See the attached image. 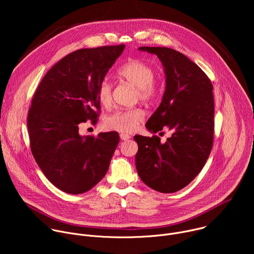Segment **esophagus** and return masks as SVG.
<instances>
[{"label":"esophagus","instance_id":"obj_1","mask_svg":"<svg viewBox=\"0 0 254 254\" xmlns=\"http://www.w3.org/2000/svg\"><path fill=\"white\" fill-rule=\"evenodd\" d=\"M120 136H121L122 140H127L128 138H130V135L127 134V133H125V132H122V133L120 134Z\"/></svg>","mask_w":254,"mask_h":254}]
</instances>
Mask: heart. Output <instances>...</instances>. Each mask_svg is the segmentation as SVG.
<instances>
[{"label":"heart","instance_id":"obj_1","mask_svg":"<svg viewBox=\"0 0 254 254\" xmlns=\"http://www.w3.org/2000/svg\"><path fill=\"white\" fill-rule=\"evenodd\" d=\"M119 76L136 88L137 98L144 102L155 100L159 94V88L155 83L156 72L147 62L131 59L119 68ZM96 96L99 103L107 107L113 100V83L103 78L97 85ZM143 120V112L140 108L118 110L106 117L104 123L108 128L124 132L133 131Z\"/></svg>","mask_w":254,"mask_h":254}]
</instances>
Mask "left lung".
Masks as SVG:
<instances>
[{
  "mask_svg": "<svg viewBox=\"0 0 254 254\" xmlns=\"http://www.w3.org/2000/svg\"><path fill=\"white\" fill-rule=\"evenodd\" d=\"M156 54L166 73V90L146 127L172 130L162 142L158 135H134L135 167L142 182L161 193L186 187L203 169L214 136L213 85L205 72L187 56L167 47H139Z\"/></svg>",
  "mask_w": 254,
  "mask_h": 254,
  "instance_id": "8db88e82",
  "label": "left lung"
}]
</instances>
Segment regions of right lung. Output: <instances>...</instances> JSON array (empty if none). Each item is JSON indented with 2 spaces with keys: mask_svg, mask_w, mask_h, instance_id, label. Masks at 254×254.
<instances>
[{
  "mask_svg": "<svg viewBox=\"0 0 254 254\" xmlns=\"http://www.w3.org/2000/svg\"><path fill=\"white\" fill-rule=\"evenodd\" d=\"M125 47L71 52L48 70L34 93L27 119L31 152L45 177L63 192L90 190L110 167L119 133L81 136L78 127L97 123V85Z\"/></svg>",
  "mask_w": 254,
  "mask_h": 254,
  "instance_id": "right-lung-1",
  "label": "right lung"
}]
</instances>
